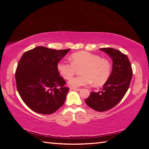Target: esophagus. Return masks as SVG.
I'll return each mask as SVG.
<instances>
[{
  "label": "esophagus",
  "instance_id": "esophagus-1",
  "mask_svg": "<svg viewBox=\"0 0 149 149\" xmlns=\"http://www.w3.org/2000/svg\"><path fill=\"white\" fill-rule=\"evenodd\" d=\"M70 89L74 90V91H79L81 90V89H79V88H74V87H71L70 88Z\"/></svg>",
  "mask_w": 149,
  "mask_h": 149
}]
</instances>
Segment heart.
I'll list each match as a JSON object with an SVG mask.
<instances>
[{
	"mask_svg": "<svg viewBox=\"0 0 149 149\" xmlns=\"http://www.w3.org/2000/svg\"><path fill=\"white\" fill-rule=\"evenodd\" d=\"M71 62L61 60L57 64V70L65 79H69L81 70V75L70 80L72 87H79L92 84L95 85L104 84L109 78L111 65L107 59L87 51H79L70 56Z\"/></svg>",
	"mask_w": 149,
	"mask_h": 149,
	"instance_id": "b5f03b06",
	"label": "heart"
}]
</instances>
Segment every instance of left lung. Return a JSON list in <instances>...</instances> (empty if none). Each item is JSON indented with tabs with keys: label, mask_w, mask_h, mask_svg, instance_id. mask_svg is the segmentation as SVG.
Here are the masks:
<instances>
[{
	"label": "left lung",
	"mask_w": 149,
	"mask_h": 149,
	"mask_svg": "<svg viewBox=\"0 0 149 149\" xmlns=\"http://www.w3.org/2000/svg\"><path fill=\"white\" fill-rule=\"evenodd\" d=\"M100 50L112 58V71L102 91L98 93L91 91L85 102L93 110L104 112L115 107L124 97L129 89L133 70L127 55L120 50L112 48Z\"/></svg>",
	"instance_id": "1"
}]
</instances>
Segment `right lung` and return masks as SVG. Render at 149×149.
Returning <instances> with one entry per match:
<instances>
[{
  "label": "right lung",
  "instance_id": "add662e5",
  "mask_svg": "<svg viewBox=\"0 0 149 149\" xmlns=\"http://www.w3.org/2000/svg\"><path fill=\"white\" fill-rule=\"evenodd\" d=\"M70 50L37 47L24 52L20 58L15 74L17 89L34 112L50 114L64 104L70 88L60 76L57 64Z\"/></svg>",
  "mask_w": 149,
  "mask_h": 149
}]
</instances>
